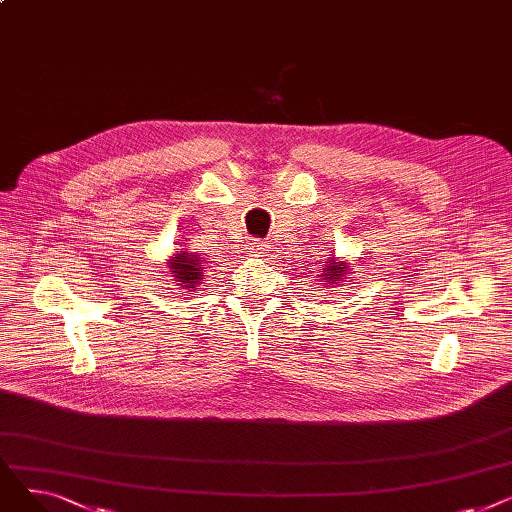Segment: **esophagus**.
<instances>
[{
  "instance_id": "obj_1",
  "label": "esophagus",
  "mask_w": 512,
  "mask_h": 512,
  "mask_svg": "<svg viewBox=\"0 0 512 512\" xmlns=\"http://www.w3.org/2000/svg\"><path fill=\"white\" fill-rule=\"evenodd\" d=\"M265 240H251L249 242V253H261V251H265Z\"/></svg>"
}]
</instances>
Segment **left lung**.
<instances>
[{"label": "left lung", "instance_id": "8db88e82", "mask_svg": "<svg viewBox=\"0 0 512 512\" xmlns=\"http://www.w3.org/2000/svg\"><path fill=\"white\" fill-rule=\"evenodd\" d=\"M344 272L346 270H344V267H340V263L328 261V265L324 267V274H321V280H326L328 284H338V280H342Z\"/></svg>", "mask_w": 512, "mask_h": 512}]
</instances>
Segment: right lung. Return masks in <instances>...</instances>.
Returning a JSON list of instances; mask_svg holds the SVG:
<instances>
[{
	"label": "right lung",
	"mask_w": 512,
	"mask_h": 512,
	"mask_svg": "<svg viewBox=\"0 0 512 512\" xmlns=\"http://www.w3.org/2000/svg\"><path fill=\"white\" fill-rule=\"evenodd\" d=\"M172 270L176 276V282H180L186 288H195L203 276V270L199 265V259L195 255H186V253H178L172 259Z\"/></svg>",
	"instance_id": "add662e5"
}]
</instances>
